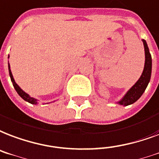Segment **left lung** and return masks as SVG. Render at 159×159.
I'll list each match as a JSON object with an SVG mask.
<instances>
[{"label": "left lung", "instance_id": "8db88e82", "mask_svg": "<svg viewBox=\"0 0 159 159\" xmlns=\"http://www.w3.org/2000/svg\"><path fill=\"white\" fill-rule=\"evenodd\" d=\"M143 42L144 51H145V64H144L143 71L139 81L133 85L128 93H126L123 98L118 102V103L123 106L133 104L137 100H139V98L144 93L150 81L151 72H152V57H151V54L149 52L147 42L145 40H143Z\"/></svg>", "mask_w": 159, "mask_h": 159}]
</instances>
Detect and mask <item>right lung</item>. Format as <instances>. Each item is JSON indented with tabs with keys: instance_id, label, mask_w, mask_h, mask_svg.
Here are the masks:
<instances>
[{
	"instance_id": "right-lung-1",
	"label": "right lung",
	"mask_w": 159,
	"mask_h": 159,
	"mask_svg": "<svg viewBox=\"0 0 159 159\" xmlns=\"http://www.w3.org/2000/svg\"><path fill=\"white\" fill-rule=\"evenodd\" d=\"M8 68H9V74H10V77H11V80L12 83H13V87L15 88L16 91L17 92V93L19 94V96H20L21 98L24 99L25 101L28 102H30V103H31V104L37 103V101H36V99L33 98H31V97H30V96H29L27 93H26L25 92H24V91L21 90L20 87H19V86H18L16 83L15 80H14V78H13V76H12L11 71V69H10L9 64H8Z\"/></svg>"
}]
</instances>
